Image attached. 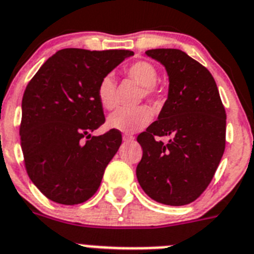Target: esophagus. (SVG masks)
<instances>
[{"label": "esophagus", "instance_id": "1", "mask_svg": "<svg viewBox=\"0 0 254 254\" xmlns=\"http://www.w3.org/2000/svg\"><path fill=\"white\" fill-rule=\"evenodd\" d=\"M123 139L125 140V142H131V140L134 139V137L131 135V134H124Z\"/></svg>", "mask_w": 254, "mask_h": 254}]
</instances>
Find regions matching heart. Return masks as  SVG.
Returning a JSON list of instances; mask_svg holds the SVG:
<instances>
[{
    "instance_id": "obj_1",
    "label": "heart",
    "mask_w": 254,
    "mask_h": 254,
    "mask_svg": "<svg viewBox=\"0 0 254 254\" xmlns=\"http://www.w3.org/2000/svg\"><path fill=\"white\" fill-rule=\"evenodd\" d=\"M127 77H130L137 84L142 86L140 97L147 99L159 101L163 97V90L157 85L159 71L157 68L147 61H138L131 63L124 69ZM97 97L102 107L106 110H112L116 107V82L114 77L107 74L102 77L97 87ZM152 119L150 108L140 106L134 108H120L108 117V125L112 129L120 130L123 133H134L148 125Z\"/></svg>"
}]
</instances>
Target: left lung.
Listing matches in <instances>:
<instances>
[{"label": "left lung", "instance_id": "obj_1", "mask_svg": "<svg viewBox=\"0 0 254 254\" xmlns=\"http://www.w3.org/2000/svg\"><path fill=\"white\" fill-rule=\"evenodd\" d=\"M146 54L165 67L168 99L157 120L138 135L143 156L137 178L144 192L165 205L192 203L209 186L225 152L226 112L212 73L182 50ZM157 136H169L164 144Z\"/></svg>", "mask_w": 254, "mask_h": 254}]
</instances>
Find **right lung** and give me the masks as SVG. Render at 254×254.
Masks as SVG:
<instances>
[{
  "mask_svg": "<svg viewBox=\"0 0 254 254\" xmlns=\"http://www.w3.org/2000/svg\"><path fill=\"white\" fill-rule=\"evenodd\" d=\"M131 55L130 50L63 49L25 87L19 130L25 169L48 199L81 204L101 186L123 137L116 129L91 135L106 121L97 87Z\"/></svg>",
  "mask_w": 254,
  "mask_h": 254,
  "instance_id": "add662e5",
  "label": "right lung"
}]
</instances>
